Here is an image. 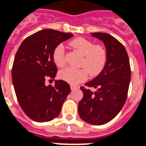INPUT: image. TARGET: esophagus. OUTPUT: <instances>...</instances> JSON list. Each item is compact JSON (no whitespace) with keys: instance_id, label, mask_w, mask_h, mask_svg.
Listing matches in <instances>:
<instances>
[{"instance_id":"34e87169","label":"esophagus","mask_w":146,"mask_h":146,"mask_svg":"<svg viewBox=\"0 0 146 146\" xmlns=\"http://www.w3.org/2000/svg\"><path fill=\"white\" fill-rule=\"evenodd\" d=\"M70 88H71V90H72V91H73V90L76 89L78 87L77 86H75V85H71V86H70Z\"/></svg>"}]
</instances>
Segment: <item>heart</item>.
Here are the masks:
<instances>
[{
    "mask_svg": "<svg viewBox=\"0 0 146 146\" xmlns=\"http://www.w3.org/2000/svg\"><path fill=\"white\" fill-rule=\"evenodd\" d=\"M69 45L82 55L80 67L82 68H73L71 67L61 70L59 76L64 82L71 85H77L84 82L89 74L95 77L102 72L107 62V51L102 45H95L91 40L84 38H74L69 42ZM52 59L59 68L65 64L64 50L62 44L57 45L52 52Z\"/></svg>",
    "mask_w": 146,
    "mask_h": 146,
    "instance_id": "b5f03b06",
    "label": "heart"
}]
</instances>
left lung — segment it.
Instances as JSON below:
<instances>
[{
  "mask_svg": "<svg viewBox=\"0 0 146 146\" xmlns=\"http://www.w3.org/2000/svg\"><path fill=\"white\" fill-rule=\"evenodd\" d=\"M91 35L105 44L107 62L98 76L85 84L96 88L95 92L81 88L83 98L78 110L82 120L101 125L112 120L123 107L131 80V68L126 50L116 38L107 33Z\"/></svg>",
  "mask_w": 146,
  "mask_h": 146,
  "instance_id": "obj_1",
  "label": "left lung"
}]
</instances>
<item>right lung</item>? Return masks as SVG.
Listing matches in <instances>:
<instances>
[{
  "instance_id": "obj_1",
  "label": "right lung",
  "mask_w": 146,
  "mask_h": 146,
  "mask_svg": "<svg viewBox=\"0 0 146 146\" xmlns=\"http://www.w3.org/2000/svg\"><path fill=\"white\" fill-rule=\"evenodd\" d=\"M72 37L52 29L39 31L25 38L15 54L11 73L15 94L24 112L34 121L58 117L71 92L63 80H55L52 86L45 85V79L54 80L58 72L52 59L54 48Z\"/></svg>"
}]
</instances>
